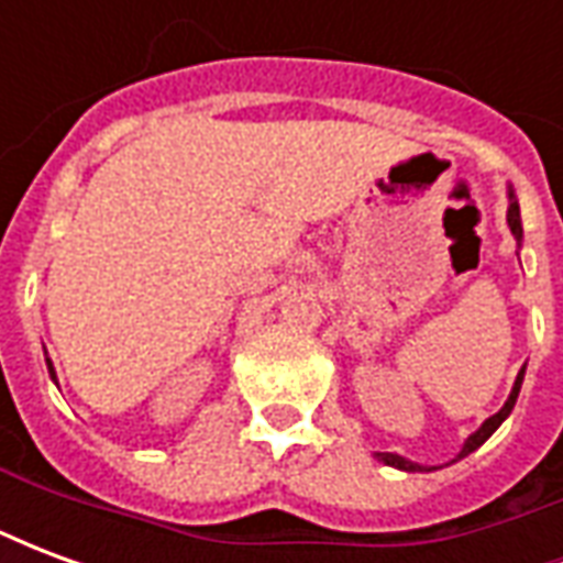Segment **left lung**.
<instances>
[{"label": "left lung", "mask_w": 563, "mask_h": 563, "mask_svg": "<svg viewBox=\"0 0 563 563\" xmlns=\"http://www.w3.org/2000/svg\"><path fill=\"white\" fill-rule=\"evenodd\" d=\"M507 222H509V232L516 234V241L521 244V213H519V201H516V196H512V189H509V210H507ZM521 379H525V367L519 371V377H516V386H512V391H509L507 404L497 410L495 416H488L483 424H479V431H473L467 440H464V446H461L459 459H464V455H471L473 449H479L488 440V437L495 434L497 428H500V422L507 419L509 413H512V407H516V398H519V389H521ZM377 459L383 461V464H389V467H398V471H407V473H416V471H434V467H422V464H416V461H407L401 459V455H395V452H377ZM455 459V461H459Z\"/></svg>", "instance_id": "obj_1"}]
</instances>
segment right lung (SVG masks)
Listing matches in <instances>:
<instances>
[{"label": "right lung", "mask_w": 563, "mask_h": 563, "mask_svg": "<svg viewBox=\"0 0 563 563\" xmlns=\"http://www.w3.org/2000/svg\"><path fill=\"white\" fill-rule=\"evenodd\" d=\"M47 371H51V377H54V383H56V374H54V365H51V358H47Z\"/></svg>", "instance_id": "1"}]
</instances>
